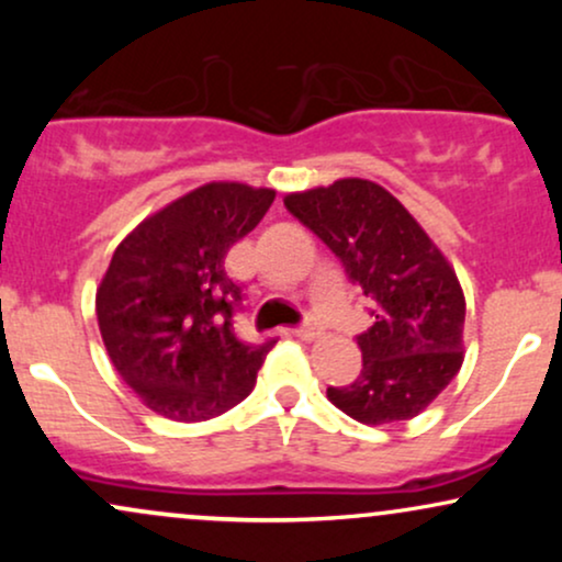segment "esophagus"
<instances>
[{"label":"esophagus","instance_id":"esophagus-1","mask_svg":"<svg viewBox=\"0 0 562 562\" xmlns=\"http://www.w3.org/2000/svg\"><path fill=\"white\" fill-rule=\"evenodd\" d=\"M295 335H299L301 340H314V338H319V335H322V327L317 325V322H306V325L295 330Z\"/></svg>","mask_w":562,"mask_h":562}]
</instances>
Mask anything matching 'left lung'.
<instances>
[{
    "label": "left lung",
    "instance_id": "1",
    "mask_svg": "<svg viewBox=\"0 0 562 562\" xmlns=\"http://www.w3.org/2000/svg\"><path fill=\"white\" fill-rule=\"evenodd\" d=\"M285 205L375 303V322L357 338L362 372L327 389V398L364 425L417 417L465 359V293L454 267L417 218L370 179L290 192Z\"/></svg>",
    "mask_w": 562,
    "mask_h": 562
}]
</instances>
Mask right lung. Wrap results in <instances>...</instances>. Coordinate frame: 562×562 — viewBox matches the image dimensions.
Masks as SVG:
<instances>
[{"instance_id": "obj_1", "label": "right lung", "mask_w": 562, "mask_h": 562, "mask_svg": "<svg viewBox=\"0 0 562 562\" xmlns=\"http://www.w3.org/2000/svg\"><path fill=\"white\" fill-rule=\"evenodd\" d=\"M269 187L209 182L139 222L115 248L97 288L102 344L142 404L200 423L254 391L274 340L243 344L232 327L240 288L227 250L261 222Z\"/></svg>"}]
</instances>
